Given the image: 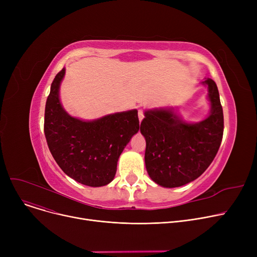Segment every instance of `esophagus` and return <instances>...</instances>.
<instances>
[{
	"label": "esophagus",
	"mask_w": 257,
	"mask_h": 257,
	"mask_svg": "<svg viewBox=\"0 0 257 257\" xmlns=\"http://www.w3.org/2000/svg\"><path fill=\"white\" fill-rule=\"evenodd\" d=\"M143 118H144V110L140 109L139 110V119H140V121H142Z\"/></svg>",
	"instance_id": "obj_1"
}]
</instances>
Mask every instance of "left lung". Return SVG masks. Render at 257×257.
<instances>
[{"label":"left lung","instance_id":"left-lung-1","mask_svg":"<svg viewBox=\"0 0 257 257\" xmlns=\"http://www.w3.org/2000/svg\"><path fill=\"white\" fill-rule=\"evenodd\" d=\"M207 87L209 114L197 123L184 120L174 107L145 111L141 132L146 140L145 164L150 178L163 187H178L197 179L220 148L224 116L219 90L212 79Z\"/></svg>","mask_w":257,"mask_h":257}]
</instances>
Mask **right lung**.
Here are the masks:
<instances>
[{"label":"right lung","instance_id":"add662e5","mask_svg":"<svg viewBox=\"0 0 257 257\" xmlns=\"http://www.w3.org/2000/svg\"><path fill=\"white\" fill-rule=\"evenodd\" d=\"M65 67L51 84L45 110V136L60 169L79 183L99 187L110 183L117 160L140 130L138 110L132 109L84 120L67 113L60 102Z\"/></svg>","mask_w":257,"mask_h":257}]
</instances>
